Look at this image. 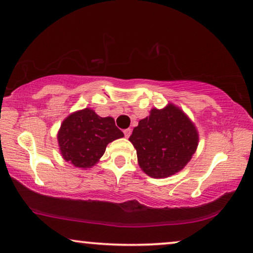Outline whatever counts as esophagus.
<instances>
[{
  "label": "esophagus",
  "instance_id": "esophagus-1",
  "mask_svg": "<svg viewBox=\"0 0 253 253\" xmlns=\"http://www.w3.org/2000/svg\"><path fill=\"white\" fill-rule=\"evenodd\" d=\"M124 134H125L126 137H129L130 134H131V129H130V128H127V129L124 130Z\"/></svg>",
  "mask_w": 253,
  "mask_h": 253
}]
</instances>
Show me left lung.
Here are the masks:
<instances>
[{
    "mask_svg": "<svg viewBox=\"0 0 253 253\" xmlns=\"http://www.w3.org/2000/svg\"><path fill=\"white\" fill-rule=\"evenodd\" d=\"M129 141L136 149L137 162L149 176L167 177L187 165L196 151L198 133L182 110L169 104L152 109L138 122Z\"/></svg>",
    "mask_w": 253,
    "mask_h": 253,
    "instance_id": "obj_1",
    "label": "left lung"
}]
</instances>
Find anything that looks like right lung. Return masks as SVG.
<instances>
[{"instance_id": "right-lung-1", "label": "right lung", "mask_w": 253, "mask_h": 253, "mask_svg": "<svg viewBox=\"0 0 253 253\" xmlns=\"http://www.w3.org/2000/svg\"><path fill=\"white\" fill-rule=\"evenodd\" d=\"M124 136L111 117L102 118L94 110L84 109L64 120L57 135L60 154L66 162L89 169L104 155L110 142Z\"/></svg>"}]
</instances>
